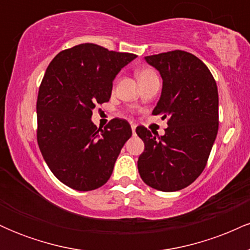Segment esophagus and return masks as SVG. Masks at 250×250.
I'll return each mask as SVG.
<instances>
[{
  "label": "esophagus",
  "instance_id": "1",
  "mask_svg": "<svg viewBox=\"0 0 250 250\" xmlns=\"http://www.w3.org/2000/svg\"><path fill=\"white\" fill-rule=\"evenodd\" d=\"M135 129H136V125H135V123H131V130H133V134H135Z\"/></svg>",
  "mask_w": 250,
  "mask_h": 250
}]
</instances>
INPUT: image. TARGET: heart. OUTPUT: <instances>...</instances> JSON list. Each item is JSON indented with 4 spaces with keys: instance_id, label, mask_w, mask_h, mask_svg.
I'll use <instances>...</instances> for the list:
<instances>
[{
    "instance_id": "1",
    "label": "heart",
    "mask_w": 250,
    "mask_h": 250,
    "mask_svg": "<svg viewBox=\"0 0 250 250\" xmlns=\"http://www.w3.org/2000/svg\"><path fill=\"white\" fill-rule=\"evenodd\" d=\"M136 75H137V79H139V81H143V80H147V79H150V77L157 76L156 73H155L153 69H150V68H142V69L137 70Z\"/></svg>"
}]
</instances>
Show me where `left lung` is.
<instances>
[{
	"mask_svg": "<svg viewBox=\"0 0 250 250\" xmlns=\"http://www.w3.org/2000/svg\"><path fill=\"white\" fill-rule=\"evenodd\" d=\"M161 74L162 93L153 115L168 119L165 135L143 125L145 142L137 168L143 182L161 191H176L194 182L207 165L219 129V93L210 70L183 50L145 57Z\"/></svg>",
	"mask_w": 250,
	"mask_h": 250,
	"instance_id": "obj_1",
	"label": "left lung"
}]
</instances>
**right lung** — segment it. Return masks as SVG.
<instances>
[{
    "label": "right lung",
    "mask_w": 250,
    "mask_h": 250,
    "mask_svg": "<svg viewBox=\"0 0 250 250\" xmlns=\"http://www.w3.org/2000/svg\"><path fill=\"white\" fill-rule=\"evenodd\" d=\"M135 54L82 43L62 50L48 65L37 95V143L55 176L80 191L104 185L131 128L113 119L104 128L91 122L97 104L108 102L119 71Z\"/></svg>",
    "instance_id": "obj_1"
}]
</instances>
